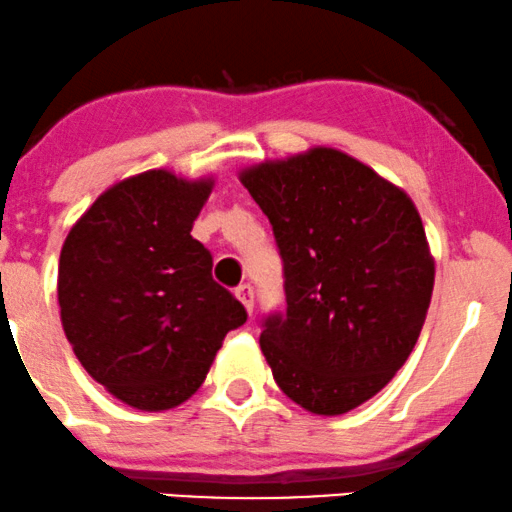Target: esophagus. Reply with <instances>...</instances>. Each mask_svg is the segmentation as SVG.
I'll return each instance as SVG.
<instances>
[{"label": "esophagus", "instance_id": "34e87169", "mask_svg": "<svg viewBox=\"0 0 512 512\" xmlns=\"http://www.w3.org/2000/svg\"><path fill=\"white\" fill-rule=\"evenodd\" d=\"M236 297L243 302V307L248 309V314H252V307H255V290H252V286H248V283L238 286Z\"/></svg>", "mask_w": 512, "mask_h": 512}]
</instances>
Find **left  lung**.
Segmentation results:
<instances>
[{"instance_id":"1","label":"left lung","mask_w":512,"mask_h":512,"mask_svg":"<svg viewBox=\"0 0 512 512\" xmlns=\"http://www.w3.org/2000/svg\"><path fill=\"white\" fill-rule=\"evenodd\" d=\"M269 217L286 309L262 319L276 385L302 409L340 416L390 383L416 347L435 260L411 198L335 148L241 172Z\"/></svg>"}]
</instances>
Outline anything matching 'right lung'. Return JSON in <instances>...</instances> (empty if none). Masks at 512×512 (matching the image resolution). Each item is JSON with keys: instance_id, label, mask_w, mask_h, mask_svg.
Wrapping results in <instances>:
<instances>
[{"instance_id": "right-lung-1", "label": "right lung", "mask_w": 512, "mask_h": 512, "mask_svg": "<svg viewBox=\"0 0 512 512\" xmlns=\"http://www.w3.org/2000/svg\"><path fill=\"white\" fill-rule=\"evenodd\" d=\"M210 191L212 179L137 174L101 193L63 243V331L84 371L134 409L189 399L224 335L248 319L191 236Z\"/></svg>"}]
</instances>
